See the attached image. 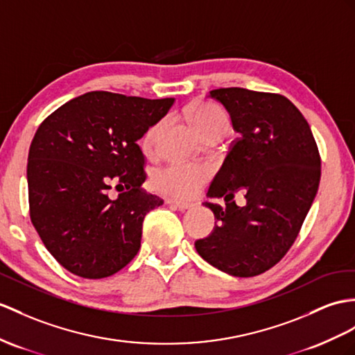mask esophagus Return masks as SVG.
Here are the masks:
<instances>
[{"label": "esophagus", "mask_w": 355, "mask_h": 355, "mask_svg": "<svg viewBox=\"0 0 355 355\" xmlns=\"http://www.w3.org/2000/svg\"><path fill=\"white\" fill-rule=\"evenodd\" d=\"M168 205L178 207L179 211H187V209H193L194 203H188V202H180V200H173V198H168L167 200Z\"/></svg>", "instance_id": "obj_1"}]
</instances>
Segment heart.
Listing matches in <instances>:
<instances>
[{"label": "heart", "instance_id": "heart-1", "mask_svg": "<svg viewBox=\"0 0 355 355\" xmlns=\"http://www.w3.org/2000/svg\"><path fill=\"white\" fill-rule=\"evenodd\" d=\"M189 116H191L196 128L202 135L209 131V129L226 125L227 117L224 111L218 107L212 105L207 102H197L189 108ZM159 125H152L143 137V148L144 150H152L155 141H157ZM211 168L206 164L196 162H168L153 171L152 184L158 193L166 194L170 197L188 198L196 196L200 191L202 187L209 180Z\"/></svg>", "mask_w": 355, "mask_h": 355}]
</instances>
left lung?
Here are the masks:
<instances>
[{
  "label": "left lung",
  "instance_id": "1",
  "mask_svg": "<svg viewBox=\"0 0 355 355\" xmlns=\"http://www.w3.org/2000/svg\"><path fill=\"white\" fill-rule=\"evenodd\" d=\"M207 98L227 110L239 137L207 189L226 206L205 203L217 226L196 241V250L224 272L253 277L279 263L295 243L318 193L321 157L307 120L283 94L227 87ZM238 189H245V207L232 200Z\"/></svg>",
  "mask_w": 355,
  "mask_h": 355
}]
</instances>
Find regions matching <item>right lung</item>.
I'll return each instance as SVG.
<instances>
[{
  "mask_svg": "<svg viewBox=\"0 0 355 355\" xmlns=\"http://www.w3.org/2000/svg\"><path fill=\"white\" fill-rule=\"evenodd\" d=\"M175 98L89 92L40 123L28 152L30 218L42 243L69 272L103 279L132 261L146 214L164 202L141 187L138 140ZM123 193L107 197L109 182Z\"/></svg>",
  "mask_w": 355,
  "mask_h": 355,
  "instance_id": "right-lung-1",
  "label": "right lung"
}]
</instances>
